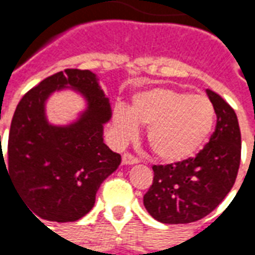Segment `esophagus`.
Instances as JSON below:
<instances>
[{
    "label": "esophagus",
    "mask_w": 255,
    "mask_h": 255,
    "mask_svg": "<svg viewBox=\"0 0 255 255\" xmlns=\"http://www.w3.org/2000/svg\"><path fill=\"white\" fill-rule=\"evenodd\" d=\"M122 161L124 165H133V164H138L139 162L138 158H136V157H133L132 154H129V153H124V154H123Z\"/></svg>",
    "instance_id": "34e87169"
}]
</instances>
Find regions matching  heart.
<instances>
[{
	"label": "heart",
	"instance_id": "b5f03b06",
	"mask_svg": "<svg viewBox=\"0 0 255 255\" xmlns=\"http://www.w3.org/2000/svg\"><path fill=\"white\" fill-rule=\"evenodd\" d=\"M216 123V108L209 97L168 87L135 94L129 109L117 106L113 127L120 140L136 136L138 126L147 127V142L166 162L187 160L206 143Z\"/></svg>",
	"mask_w": 255,
	"mask_h": 255
}]
</instances>
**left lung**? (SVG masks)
<instances>
[{"mask_svg": "<svg viewBox=\"0 0 255 255\" xmlns=\"http://www.w3.org/2000/svg\"><path fill=\"white\" fill-rule=\"evenodd\" d=\"M217 124L209 143L194 158L154 165V179L143 195L150 216L164 224H188L219 206L234 186L241 164V129L235 111L206 90Z\"/></svg>", "mask_w": 255, "mask_h": 255, "instance_id": "obj_1", "label": "left lung"}]
</instances>
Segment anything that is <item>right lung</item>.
<instances>
[{"mask_svg": "<svg viewBox=\"0 0 255 255\" xmlns=\"http://www.w3.org/2000/svg\"><path fill=\"white\" fill-rule=\"evenodd\" d=\"M65 88L78 91L86 109L75 122L54 126L47 120L46 101ZM111 117L109 98L89 69L54 73L20 100L6 155L1 149L0 169L2 165L9 172L14 190L36 219L76 221L93 209L100 186L122 162V155L104 143V126Z\"/></svg>", "mask_w": 255, "mask_h": 255, "instance_id": "right-lung-1", "label": "right lung"}]
</instances>
